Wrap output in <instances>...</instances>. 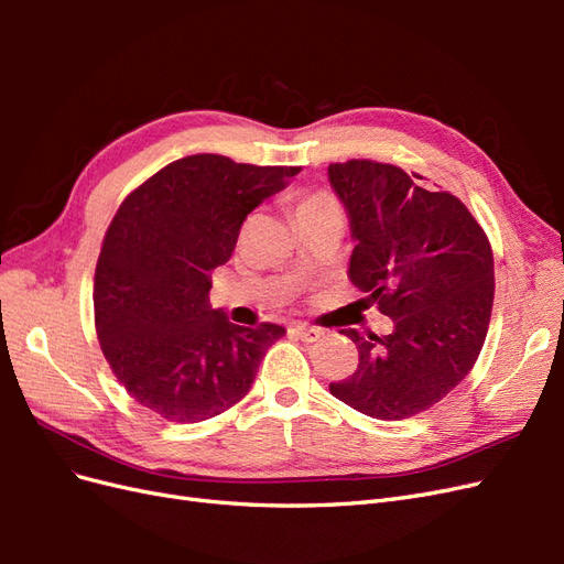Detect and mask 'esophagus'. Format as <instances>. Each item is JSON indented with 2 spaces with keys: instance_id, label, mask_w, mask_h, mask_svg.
Returning a JSON list of instances; mask_svg holds the SVG:
<instances>
[{
  "instance_id": "34e87169",
  "label": "esophagus",
  "mask_w": 564,
  "mask_h": 564,
  "mask_svg": "<svg viewBox=\"0 0 564 564\" xmlns=\"http://www.w3.org/2000/svg\"><path fill=\"white\" fill-rule=\"evenodd\" d=\"M292 332L296 334V338L305 340V344H315V340H319L324 336V329L313 327V324H296Z\"/></svg>"
}]
</instances>
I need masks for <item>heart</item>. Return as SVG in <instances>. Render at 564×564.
<instances>
[{"label": "heart", "instance_id": "1", "mask_svg": "<svg viewBox=\"0 0 564 564\" xmlns=\"http://www.w3.org/2000/svg\"><path fill=\"white\" fill-rule=\"evenodd\" d=\"M327 207H336V202L327 195V193H308L301 202L296 212H315V209H327Z\"/></svg>", "mask_w": 564, "mask_h": 564}]
</instances>
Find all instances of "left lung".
Here are the masks:
<instances>
[{"label":"left lung","instance_id":"left-lung-1","mask_svg":"<svg viewBox=\"0 0 564 564\" xmlns=\"http://www.w3.org/2000/svg\"><path fill=\"white\" fill-rule=\"evenodd\" d=\"M350 218L348 278L392 319L386 336L344 329L360 355L332 395L371 419L402 421L468 377L494 303V256L466 204L425 191L395 164H329Z\"/></svg>","mask_w":564,"mask_h":564}]
</instances>
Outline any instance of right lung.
<instances>
[{"mask_svg":"<svg viewBox=\"0 0 564 564\" xmlns=\"http://www.w3.org/2000/svg\"><path fill=\"white\" fill-rule=\"evenodd\" d=\"M299 166L191 155L166 164L122 202L94 278L96 334L129 395L176 423L240 402L280 324H232L209 303L212 270L228 263L245 218Z\"/></svg>","mask_w":564,"mask_h":564,"instance_id":"1","label":"right lung"}]
</instances>
